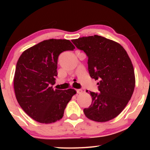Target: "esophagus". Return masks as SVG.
I'll list each match as a JSON object with an SVG mask.
<instances>
[{"label": "esophagus", "mask_w": 150, "mask_h": 150, "mask_svg": "<svg viewBox=\"0 0 150 150\" xmlns=\"http://www.w3.org/2000/svg\"><path fill=\"white\" fill-rule=\"evenodd\" d=\"M76 92H77V93H79V94H81V93H83V90L82 89H76Z\"/></svg>", "instance_id": "obj_1"}]
</instances>
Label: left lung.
<instances>
[{"label":"left lung","instance_id":"obj_1","mask_svg":"<svg viewBox=\"0 0 150 150\" xmlns=\"http://www.w3.org/2000/svg\"><path fill=\"white\" fill-rule=\"evenodd\" d=\"M71 42L88 57L90 76L99 80L100 93L89 91L92 102L84 113L98 122L112 120L124 109L134 92V71L128 53L117 42L96 35Z\"/></svg>","mask_w":150,"mask_h":150}]
</instances>
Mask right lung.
I'll return each mask as SVG.
<instances>
[{"label":"right lung","mask_w":150,"mask_h":150,"mask_svg":"<svg viewBox=\"0 0 150 150\" xmlns=\"http://www.w3.org/2000/svg\"><path fill=\"white\" fill-rule=\"evenodd\" d=\"M68 40H44L24 51L16 64L13 86L24 111L37 122L51 124L60 120L76 91L54 90L57 60L63 51L74 50Z\"/></svg>","instance_id":"obj_1"}]
</instances>
